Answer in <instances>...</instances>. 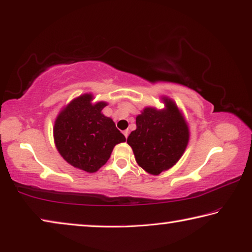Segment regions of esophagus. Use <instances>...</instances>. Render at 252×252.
<instances>
[{
  "label": "esophagus",
  "instance_id": "esophagus-1",
  "mask_svg": "<svg viewBox=\"0 0 252 252\" xmlns=\"http://www.w3.org/2000/svg\"><path fill=\"white\" fill-rule=\"evenodd\" d=\"M123 134H124V136H125V137L127 138V137H128L129 131H128V130H124V131H123Z\"/></svg>",
  "mask_w": 252,
  "mask_h": 252
}]
</instances>
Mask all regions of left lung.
I'll list each match as a JSON object with an SVG mask.
<instances>
[{
  "instance_id": "1",
  "label": "left lung",
  "mask_w": 252,
  "mask_h": 252,
  "mask_svg": "<svg viewBox=\"0 0 252 252\" xmlns=\"http://www.w3.org/2000/svg\"><path fill=\"white\" fill-rule=\"evenodd\" d=\"M163 109L145 107L136 117V129L127 143L135 159L144 171L152 175L174 166L182 158L189 139V125L174 101L162 97Z\"/></svg>"
}]
</instances>
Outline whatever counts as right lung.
Segmentation results:
<instances>
[{"label":"right lung","instance_id":"1","mask_svg":"<svg viewBox=\"0 0 252 252\" xmlns=\"http://www.w3.org/2000/svg\"><path fill=\"white\" fill-rule=\"evenodd\" d=\"M93 94L72 99L58 115L53 138L65 162L85 172L94 173L109 159L114 147L126 141L113 119L102 109L106 101L93 102Z\"/></svg>","mask_w":252,"mask_h":252}]
</instances>
